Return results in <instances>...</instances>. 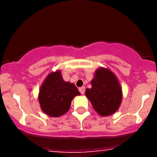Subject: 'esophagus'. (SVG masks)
<instances>
[{
    "mask_svg": "<svg viewBox=\"0 0 157 157\" xmlns=\"http://www.w3.org/2000/svg\"><path fill=\"white\" fill-rule=\"evenodd\" d=\"M79 91L80 92V93H81V94H84V93H85L84 86H82V87H80V89H79Z\"/></svg>",
    "mask_w": 157,
    "mask_h": 157,
    "instance_id": "1",
    "label": "esophagus"
}]
</instances>
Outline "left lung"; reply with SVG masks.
I'll return each instance as SVG.
<instances>
[{
	"label": "left lung",
	"mask_w": 157,
	"mask_h": 157,
	"mask_svg": "<svg viewBox=\"0 0 157 157\" xmlns=\"http://www.w3.org/2000/svg\"><path fill=\"white\" fill-rule=\"evenodd\" d=\"M92 87L86 90V96L93 109L102 116H107L118 110L122 99L119 83L109 69L99 68L91 81Z\"/></svg>",
	"instance_id": "left-lung-1"
}]
</instances>
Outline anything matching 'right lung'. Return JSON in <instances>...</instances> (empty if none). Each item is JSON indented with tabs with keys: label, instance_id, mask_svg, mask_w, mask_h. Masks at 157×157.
<instances>
[{
	"label": "right lung",
	"instance_id": "right-lung-1",
	"mask_svg": "<svg viewBox=\"0 0 157 157\" xmlns=\"http://www.w3.org/2000/svg\"><path fill=\"white\" fill-rule=\"evenodd\" d=\"M80 94L74 83L64 81L61 71H56L51 73L41 86L39 101L45 114L58 117L69 110L73 98Z\"/></svg>",
	"mask_w": 157,
	"mask_h": 157
}]
</instances>
